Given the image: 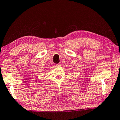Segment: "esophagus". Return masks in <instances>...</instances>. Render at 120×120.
<instances>
[{"label":"esophagus","instance_id":"34e87169","mask_svg":"<svg viewBox=\"0 0 120 120\" xmlns=\"http://www.w3.org/2000/svg\"><path fill=\"white\" fill-rule=\"evenodd\" d=\"M56 66L57 67H60V66H61V64L60 63V64H56Z\"/></svg>","mask_w":120,"mask_h":120}]
</instances>
